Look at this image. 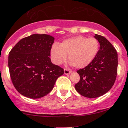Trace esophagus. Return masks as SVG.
Returning <instances> with one entry per match:
<instances>
[{"label": "esophagus", "mask_w": 128, "mask_h": 128, "mask_svg": "<svg viewBox=\"0 0 128 128\" xmlns=\"http://www.w3.org/2000/svg\"><path fill=\"white\" fill-rule=\"evenodd\" d=\"M64 74H65L66 75L70 74L71 73V72H72L71 70H69V69H64Z\"/></svg>", "instance_id": "1"}]
</instances>
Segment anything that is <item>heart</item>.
<instances>
[{
  "instance_id": "b5f03b06",
  "label": "heart",
  "mask_w": 128,
  "mask_h": 128,
  "mask_svg": "<svg viewBox=\"0 0 128 128\" xmlns=\"http://www.w3.org/2000/svg\"><path fill=\"white\" fill-rule=\"evenodd\" d=\"M100 44L94 38H87L78 36L63 41L59 45L54 44L51 48V58L56 65L65 62L69 59L78 69L85 68L94 60L99 51Z\"/></svg>"
}]
</instances>
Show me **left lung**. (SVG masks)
Returning a JSON list of instances; mask_svg holds the SVG:
<instances>
[{"label":"left lung","mask_w":128,"mask_h":128,"mask_svg":"<svg viewBox=\"0 0 128 128\" xmlns=\"http://www.w3.org/2000/svg\"><path fill=\"white\" fill-rule=\"evenodd\" d=\"M100 43V50L92 62L77 71L80 80L75 88L81 95L96 98L108 92L115 82L118 69V54L106 38L95 34Z\"/></svg>","instance_id":"left-lung-1"}]
</instances>
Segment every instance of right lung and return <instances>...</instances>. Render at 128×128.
I'll use <instances>...</instances> for the list:
<instances>
[{"label":"right lung","instance_id":"add662e5","mask_svg":"<svg viewBox=\"0 0 128 128\" xmlns=\"http://www.w3.org/2000/svg\"><path fill=\"white\" fill-rule=\"evenodd\" d=\"M54 38L33 34L18 41L9 52L8 69L16 90L26 97L40 98L53 88L64 69L54 65L50 56Z\"/></svg>","mask_w":128,"mask_h":128}]
</instances>
